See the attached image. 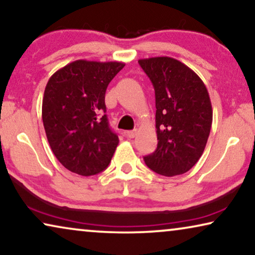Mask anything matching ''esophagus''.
I'll return each mask as SVG.
<instances>
[{"label": "esophagus", "mask_w": 255, "mask_h": 255, "mask_svg": "<svg viewBox=\"0 0 255 255\" xmlns=\"http://www.w3.org/2000/svg\"><path fill=\"white\" fill-rule=\"evenodd\" d=\"M136 132H137L136 129H134V130H128V131H126V136L129 138H134L136 136Z\"/></svg>", "instance_id": "obj_1"}]
</instances>
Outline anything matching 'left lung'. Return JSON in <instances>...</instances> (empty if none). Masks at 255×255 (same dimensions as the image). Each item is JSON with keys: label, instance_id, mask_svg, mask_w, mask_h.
Returning a JSON list of instances; mask_svg holds the SVG:
<instances>
[{"label": "left lung", "instance_id": "left-lung-1", "mask_svg": "<svg viewBox=\"0 0 255 255\" xmlns=\"http://www.w3.org/2000/svg\"><path fill=\"white\" fill-rule=\"evenodd\" d=\"M156 97L158 144L144 157L156 173L184 174L198 163L213 123L209 93L202 80L180 61L168 56L138 60Z\"/></svg>", "mask_w": 255, "mask_h": 255}]
</instances>
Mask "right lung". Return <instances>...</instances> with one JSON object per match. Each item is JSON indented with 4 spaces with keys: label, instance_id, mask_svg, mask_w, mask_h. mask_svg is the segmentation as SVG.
Masks as SVG:
<instances>
[{
    "label": "right lung",
    "instance_id": "right-lung-1",
    "mask_svg": "<svg viewBox=\"0 0 255 255\" xmlns=\"http://www.w3.org/2000/svg\"><path fill=\"white\" fill-rule=\"evenodd\" d=\"M123 62L76 60L52 75L42 98V123L57 160L84 177L109 166L119 144L105 106L107 85Z\"/></svg>",
    "mask_w": 255,
    "mask_h": 255
}]
</instances>
